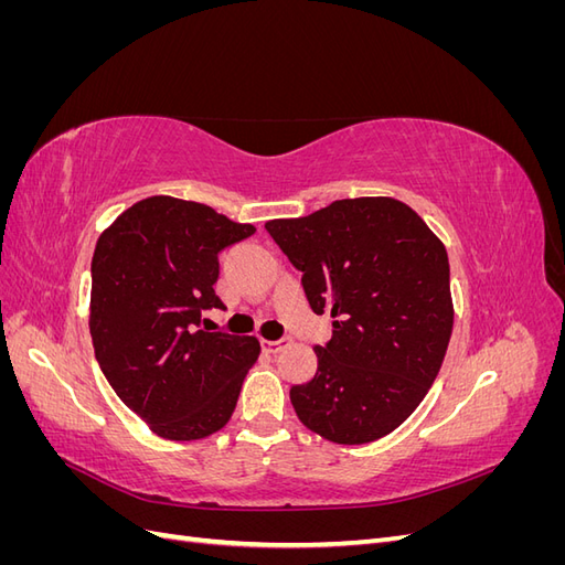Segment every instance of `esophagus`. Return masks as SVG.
Instances as JSON below:
<instances>
[{"instance_id":"1","label":"esophagus","mask_w":565,"mask_h":565,"mask_svg":"<svg viewBox=\"0 0 565 565\" xmlns=\"http://www.w3.org/2000/svg\"><path fill=\"white\" fill-rule=\"evenodd\" d=\"M287 344H289V339H278V341L262 339V347H264V351H268V353H278V351H282Z\"/></svg>"}]
</instances>
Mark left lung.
Here are the masks:
<instances>
[{
  "instance_id": "8db88e82",
  "label": "left lung",
  "mask_w": 565,
  "mask_h": 565,
  "mask_svg": "<svg viewBox=\"0 0 565 565\" xmlns=\"http://www.w3.org/2000/svg\"><path fill=\"white\" fill-rule=\"evenodd\" d=\"M313 313L332 318L318 370L289 388L306 429L339 446L391 434L431 388L452 334L450 264L405 202L337 200L309 216L266 221Z\"/></svg>"
}]
</instances>
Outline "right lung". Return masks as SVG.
Returning <instances> with one entry per match:
<instances>
[{
	"label": "right lung",
	"mask_w": 565,
	"mask_h": 565,
	"mask_svg": "<svg viewBox=\"0 0 565 565\" xmlns=\"http://www.w3.org/2000/svg\"><path fill=\"white\" fill-rule=\"evenodd\" d=\"M207 204L152 195L100 233L92 259L89 330L108 384L152 434L198 440L224 429L259 358L254 337L200 330L218 252L249 237Z\"/></svg>",
	"instance_id": "1"
}]
</instances>
